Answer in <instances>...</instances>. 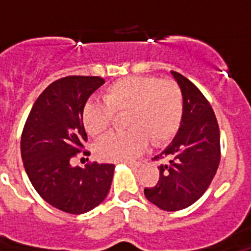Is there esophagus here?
<instances>
[{"instance_id": "34e87169", "label": "esophagus", "mask_w": 251, "mask_h": 251, "mask_svg": "<svg viewBox=\"0 0 251 251\" xmlns=\"http://www.w3.org/2000/svg\"><path fill=\"white\" fill-rule=\"evenodd\" d=\"M127 165L129 166V167H138V166L141 165V162H137V161H133V162H127Z\"/></svg>"}]
</instances>
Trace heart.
Returning <instances> with one entry per match:
<instances>
[{
  "label": "heart",
  "instance_id": "obj_1",
  "mask_svg": "<svg viewBox=\"0 0 251 251\" xmlns=\"http://www.w3.org/2000/svg\"><path fill=\"white\" fill-rule=\"evenodd\" d=\"M127 113V132L112 133L99 142L95 154L101 161L124 162L153 146L167 143L178 130L183 114V97L176 83L152 76H129L110 84L103 101L89 100L81 121L88 134L99 138L108 132L114 114Z\"/></svg>",
  "mask_w": 251,
  "mask_h": 251
}]
</instances>
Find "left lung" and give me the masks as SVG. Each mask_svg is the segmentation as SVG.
Returning <instances> with one entry per match:
<instances>
[{
	"mask_svg": "<svg viewBox=\"0 0 251 251\" xmlns=\"http://www.w3.org/2000/svg\"><path fill=\"white\" fill-rule=\"evenodd\" d=\"M183 97V114L176 136L153 159H161L156 186L145 188L150 202L178 211L207 190L220 163V130L207 99L187 77L171 72Z\"/></svg>",
	"mask_w": 251,
	"mask_h": 251,
	"instance_id": "8db88e82",
	"label": "left lung"
}]
</instances>
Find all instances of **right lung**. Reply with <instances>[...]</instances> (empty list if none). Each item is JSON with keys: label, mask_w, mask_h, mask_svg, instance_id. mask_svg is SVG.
<instances>
[{"label": "right lung", "mask_w": 251, "mask_h": 251, "mask_svg": "<svg viewBox=\"0 0 251 251\" xmlns=\"http://www.w3.org/2000/svg\"><path fill=\"white\" fill-rule=\"evenodd\" d=\"M105 83L99 76L61 77L51 83L32 105L21 136V157L37 194L68 214H84L103 202L112 185L114 165L73 167L86 142L83 106Z\"/></svg>", "instance_id": "right-lung-1"}]
</instances>
